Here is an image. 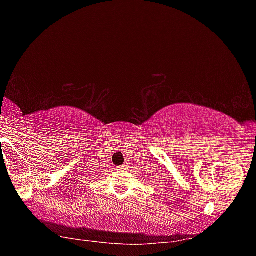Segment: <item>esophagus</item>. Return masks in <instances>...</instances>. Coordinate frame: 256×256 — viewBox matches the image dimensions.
Listing matches in <instances>:
<instances>
[{
	"instance_id": "esophagus-1",
	"label": "esophagus",
	"mask_w": 256,
	"mask_h": 256,
	"mask_svg": "<svg viewBox=\"0 0 256 256\" xmlns=\"http://www.w3.org/2000/svg\"><path fill=\"white\" fill-rule=\"evenodd\" d=\"M118 168V170H126V168H128V165H121V166H118V167H116Z\"/></svg>"
}]
</instances>
